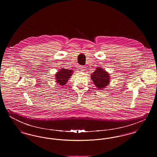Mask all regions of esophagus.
<instances>
[{"label":"esophagus","mask_w":157,"mask_h":157,"mask_svg":"<svg viewBox=\"0 0 157 157\" xmlns=\"http://www.w3.org/2000/svg\"><path fill=\"white\" fill-rule=\"evenodd\" d=\"M79 69H81V71H84L85 70V67L84 66H81L79 67Z\"/></svg>","instance_id":"1"}]
</instances>
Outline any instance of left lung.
<instances>
[{"instance_id": "obj_1", "label": "left lung", "mask_w": 157, "mask_h": 157, "mask_svg": "<svg viewBox=\"0 0 157 157\" xmlns=\"http://www.w3.org/2000/svg\"><path fill=\"white\" fill-rule=\"evenodd\" d=\"M96 69L91 75V79L98 89L102 90L109 84V74L101 67H97Z\"/></svg>"}]
</instances>
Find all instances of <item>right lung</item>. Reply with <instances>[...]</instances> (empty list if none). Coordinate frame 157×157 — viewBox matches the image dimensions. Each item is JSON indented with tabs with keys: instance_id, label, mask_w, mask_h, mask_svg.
I'll list each match as a JSON object with an SVG mask.
<instances>
[{
	"instance_id": "right-lung-1",
	"label": "right lung",
	"mask_w": 157,
	"mask_h": 157,
	"mask_svg": "<svg viewBox=\"0 0 157 157\" xmlns=\"http://www.w3.org/2000/svg\"><path fill=\"white\" fill-rule=\"evenodd\" d=\"M72 71L67 70L66 69H60V71L56 74V82L59 83L60 85H64L67 83L69 78L72 75Z\"/></svg>"
}]
</instances>
